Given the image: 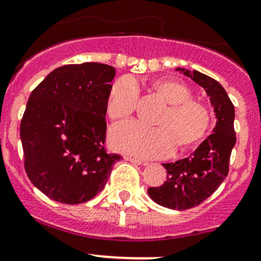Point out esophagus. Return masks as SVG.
<instances>
[{
	"label": "esophagus",
	"mask_w": 261,
	"mask_h": 261,
	"mask_svg": "<svg viewBox=\"0 0 261 261\" xmlns=\"http://www.w3.org/2000/svg\"><path fill=\"white\" fill-rule=\"evenodd\" d=\"M125 161H128V162H130V163H133V164H136V165H145L147 163H145V162H143V161H141V159H137V158H133V156H125Z\"/></svg>",
	"instance_id": "34e87169"
}]
</instances>
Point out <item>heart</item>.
<instances>
[{"label": "heart", "mask_w": 261, "mask_h": 261, "mask_svg": "<svg viewBox=\"0 0 261 261\" xmlns=\"http://www.w3.org/2000/svg\"><path fill=\"white\" fill-rule=\"evenodd\" d=\"M153 91L169 107L156 119L158 127H148L136 120L112 127L109 144L117 152L139 158H163L178 148L190 147L205 136L210 116L201 103L192 100V92L183 83L173 80L153 82ZM138 102V87L133 78L122 77L109 89L107 114L111 119L129 116Z\"/></svg>", "instance_id": "b5f03b06"}]
</instances>
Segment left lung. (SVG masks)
I'll list each match as a JSON object with an SVG mask.
<instances>
[{
    "mask_svg": "<svg viewBox=\"0 0 261 261\" xmlns=\"http://www.w3.org/2000/svg\"><path fill=\"white\" fill-rule=\"evenodd\" d=\"M175 71L194 81L205 91L217 119L213 133L189 156L163 164L168 173L163 186L148 189V195L159 205L186 210L203 203L228 175L229 159L237 142L235 111L219 82L198 71L186 68H175Z\"/></svg>",
    "mask_w": 261,
    "mask_h": 261,
    "instance_id": "left-lung-1",
    "label": "left lung"
}]
</instances>
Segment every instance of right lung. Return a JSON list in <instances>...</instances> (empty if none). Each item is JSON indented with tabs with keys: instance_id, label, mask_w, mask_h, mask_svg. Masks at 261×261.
Instances as JSON below:
<instances>
[{
	"instance_id": "add662e5",
	"label": "right lung",
	"mask_w": 261,
	"mask_h": 261,
	"mask_svg": "<svg viewBox=\"0 0 261 261\" xmlns=\"http://www.w3.org/2000/svg\"><path fill=\"white\" fill-rule=\"evenodd\" d=\"M114 75L116 69L108 64H67L31 93L19 129L24 168L33 186L52 200L88 201L122 159L103 147Z\"/></svg>"
}]
</instances>
